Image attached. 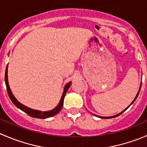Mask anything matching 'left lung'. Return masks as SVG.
Listing matches in <instances>:
<instances>
[{
    "label": "left lung",
    "mask_w": 147,
    "mask_h": 147,
    "mask_svg": "<svg viewBox=\"0 0 147 147\" xmlns=\"http://www.w3.org/2000/svg\"><path fill=\"white\" fill-rule=\"evenodd\" d=\"M141 87H142V84H141V85H140V87H139V92H137V95H136L135 98H134V100H133V101H132V102H131V104H130V105H129V106H128V107H127V108H126V109H124V110H123V111H122V112H120V113H119V114H117V115H115V116H112V117H100V116H97V115H95V116H97V117H100V118H102V119H109V118H115V117H118V116H119V115H121V114H122V113H123V112H125V111H126V110H127V109H128V108H129V107H130V106H131V105H132V104H133V103H134V101H135V100H136V99H137V98L138 95H139V92H140V90H141Z\"/></svg>",
    "instance_id": "8db88e82"
}]
</instances>
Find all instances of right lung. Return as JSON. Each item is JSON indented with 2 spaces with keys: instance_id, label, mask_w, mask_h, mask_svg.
<instances>
[{
  "instance_id": "add662e5",
  "label": "right lung",
  "mask_w": 147,
  "mask_h": 147,
  "mask_svg": "<svg viewBox=\"0 0 147 147\" xmlns=\"http://www.w3.org/2000/svg\"><path fill=\"white\" fill-rule=\"evenodd\" d=\"M5 85H6L7 91H8V96H9L10 100L18 108H19L20 109H21L22 111H23L24 112H26L27 115H29L30 117H32L34 118H39V119H46V118L51 117L55 116V115H57L59 112L62 109L63 105V101H64L65 96L66 94L67 91L69 89V86L71 85V82H68L66 85L65 86L64 90H63V95H62L61 99H60V101L59 102V104L57 105V106L55 108H54L53 109L50 111H47V112H42V111H38V110H35V109H30V108H28L27 107L24 106L23 105H22L21 103H20L16 99V97H14V95L12 93L11 90L9 87V84H8V65L6 66V69H5Z\"/></svg>"
}]
</instances>
